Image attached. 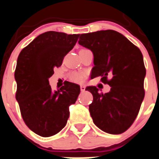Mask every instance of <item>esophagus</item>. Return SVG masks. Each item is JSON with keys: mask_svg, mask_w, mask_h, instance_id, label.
<instances>
[{"mask_svg": "<svg viewBox=\"0 0 159 159\" xmlns=\"http://www.w3.org/2000/svg\"><path fill=\"white\" fill-rule=\"evenodd\" d=\"M80 89H81V92H84V91H85V85H84V84H81V85L80 86Z\"/></svg>", "mask_w": 159, "mask_h": 159, "instance_id": "obj_1", "label": "esophagus"}]
</instances>
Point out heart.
<instances>
[{
    "mask_svg": "<svg viewBox=\"0 0 159 159\" xmlns=\"http://www.w3.org/2000/svg\"><path fill=\"white\" fill-rule=\"evenodd\" d=\"M84 50V49H83ZM69 78L71 81L75 83H81L85 78V75L83 73H78V72H72L69 75Z\"/></svg>",
    "mask_w": 159,
    "mask_h": 159,
    "instance_id": "obj_1",
    "label": "heart"
}]
</instances>
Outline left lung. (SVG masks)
Listing matches in <instances>:
<instances>
[{
  "instance_id": "1",
  "label": "left lung",
  "mask_w": 159,
  "mask_h": 159,
  "mask_svg": "<svg viewBox=\"0 0 159 159\" xmlns=\"http://www.w3.org/2000/svg\"><path fill=\"white\" fill-rule=\"evenodd\" d=\"M78 43L93 53L94 78L101 76L102 82L111 87L105 94L95 86L86 88L93 95L89 112L94 124L106 133H124L135 120L144 97L146 69L141 50L114 30L81 34Z\"/></svg>"
}]
</instances>
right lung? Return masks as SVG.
I'll return each mask as SVG.
<instances>
[{"instance_id": "add662e5", "label": "right lung", "mask_w": 159, "mask_h": 159, "mask_svg": "<svg viewBox=\"0 0 159 159\" xmlns=\"http://www.w3.org/2000/svg\"><path fill=\"white\" fill-rule=\"evenodd\" d=\"M80 34L44 32L25 47L18 55L15 71L16 99L23 120L41 137L59 133L67 124L69 106L75 104L80 86L67 81L53 92L49 78L61 67L64 57L73 49Z\"/></svg>"}]
</instances>
